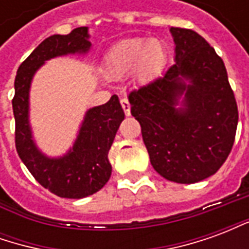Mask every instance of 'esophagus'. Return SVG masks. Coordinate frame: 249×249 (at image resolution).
<instances>
[{
  "mask_svg": "<svg viewBox=\"0 0 249 249\" xmlns=\"http://www.w3.org/2000/svg\"><path fill=\"white\" fill-rule=\"evenodd\" d=\"M121 107H123V109H124L125 112V116H130V104L129 101L126 100V98H121Z\"/></svg>",
  "mask_w": 249,
  "mask_h": 249,
  "instance_id": "1",
  "label": "esophagus"
}]
</instances>
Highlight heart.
Instances as JSON below:
<instances>
[{
  "instance_id": "heart-1",
  "label": "heart",
  "mask_w": 249,
  "mask_h": 249,
  "mask_svg": "<svg viewBox=\"0 0 249 249\" xmlns=\"http://www.w3.org/2000/svg\"><path fill=\"white\" fill-rule=\"evenodd\" d=\"M167 61V51L156 38H128L114 45L105 57L104 71L109 78H123L135 71L140 76H151Z\"/></svg>"
}]
</instances>
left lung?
I'll list each match as a JSON object with an SVG mask.
<instances>
[{"label": "left lung", "mask_w": 249, "mask_h": 249, "mask_svg": "<svg viewBox=\"0 0 249 249\" xmlns=\"http://www.w3.org/2000/svg\"><path fill=\"white\" fill-rule=\"evenodd\" d=\"M169 30L175 64L128 98L155 171L169 181L193 184L224 164L239 113L224 62L213 48L193 30Z\"/></svg>", "instance_id": "left-lung-1"}]
</instances>
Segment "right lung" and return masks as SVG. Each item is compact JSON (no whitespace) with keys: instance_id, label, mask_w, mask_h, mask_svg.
<instances>
[{"instance_id":"1","label":"right lung","mask_w":249,"mask_h":249,"mask_svg":"<svg viewBox=\"0 0 249 249\" xmlns=\"http://www.w3.org/2000/svg\"><path fill=\"white\" fill-rule=\"evenodd\" d=\"M89 37L87 26L69 35L48 37L19 65L14 81L12 105L17 153L42 187L65 198L87 197L108 183L112 173L108 152L125 117L124 110L116 94L107 104L88 109L69 151L62 156L49 157L37 146L30 125V87L45 61L68 54H88L92 46Z\"/></svg>"}]
</instances>
